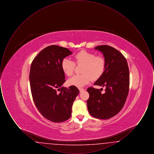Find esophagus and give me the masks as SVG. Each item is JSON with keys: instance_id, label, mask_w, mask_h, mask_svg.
<instances>
[{"instance_id": "1", "label": "esophagus", "mask_w": 154, "mask_h": 154, "mask_svg": "<svg viewBox=\"0 0 154 154\" xmlns=\"http://www.w3.org/2000/svg\"><path fill=\"white\" fill-rule=\"evenodd\" d=\"M79 90H80V92H82V91H84V88H79Z\"/></svg>"}]
</instances>
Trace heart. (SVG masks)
<instances>
[{
    "label": "heart",
    "instance_id": "1",
    "mask_svg": "<svg viewBox=\"0 0 154 154\" xmlns=\"http://www.w3.org/2000/svg\"><path fill=\"white\" fill-rule=\"evenodd\" d=\"M74 58L76 63L84 66L81 69L82 73L75 75L68 80V83L70 85L83 87L92 79H99L105 72L106 61L101 55H95L93 52L81 50L76 53ZM61 67L64 73L70 77L73 74L75 64L71 59L65 58L62 60Z\"/></svg>",
    "mask_w": 154,
    "mask_h": 154
}]
</instances>
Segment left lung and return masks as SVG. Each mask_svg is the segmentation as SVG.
Returning a JSON list of instances; mask_svg holds the SVG:
<instances>
[{
    "instance_id": "8db88e82",
    "label": "left lung",
    "mask_w": 154,
    "mask_h": 154,
    "mask_svg": "<svg viewBox=\"0 0 154 154\" xmlns=\"http://www.w3.org/2000/svg\"><path fill=\"white\" fill-rule=\"evenodd\" d=\"M95 49L102 52L106 68L94 85L102 86L106 89L102 94L101 89L88 88L87 106L92 117L107 119L117 115L124 106L129 91V70L126 59L116 48L102 45Z\"/></svg>"
}]
</instances>
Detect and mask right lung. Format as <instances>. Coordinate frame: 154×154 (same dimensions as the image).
Masks as SVG:
<instances>
[{"mask_svg":"<svg viewBox=\"0 0 154 154\" xmlns=\"http://www.w3.org/2000/svg\"><path fill=\"white\" fill-rule=\"evenodd\" d=\"M72 52L52 45L40 52L33 60L29 73L30 85L35 106L45 118L62 122L72 115L73 103L80 91L76 87H62L66 81L61 67L63 59Z\"/></svg>","mask_w":154,"mask_h":154,"instance_id":"obj_1","label":"right lung"}]
</instances>
